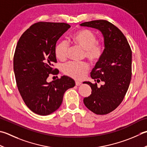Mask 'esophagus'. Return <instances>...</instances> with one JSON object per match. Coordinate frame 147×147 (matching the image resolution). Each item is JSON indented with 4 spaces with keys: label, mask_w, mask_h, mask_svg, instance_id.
Wrapping results in <instances>:
<instances>
[{
    "label": "esophagus",
    "mask_w": 147,
    "mask_h": 147,
    "mask_svg": "<svg viewBox=\"0 0 147 147\" xmlns=\"http://www.w3.org/2000/svg\"><path fill=\"white\" fill-rule=\"evenodd\" d=\"M75 83H76V86H79V85H81V82H78V81H76V82H75Z\"/></svg>",
    "instance_id": "esophagus-1"
}]
</instances>
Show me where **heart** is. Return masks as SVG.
I'll use <instances>...</instances> for the list:
<instances>
[{
    "label": "heart",
    "instance_id": "1",
    "mask_svg": "<svg viewBox=\"0 0 147 147\" xmlns=\"http://www.w3.org/2000/svg\"><path fill=\"white\" fill-rule=\"evenodd\" d=\"M71 41L74 45L84 50L85 56L92 62H96L103 54V45L97 42L96 36L88 29H83L76 32L71 37ZM68 42L62 40L57 43L55 48V54L57 59L64 60L67 55ZM89 67L86 62H69L64 64L62 71L66 75L76 80H81L85 77Z\"/></svg>",
    "mask_w": 147,
    "mask_h": 147
}]
</instances>
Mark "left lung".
<instances>
[{"label":"left lung","mask_w":147,"mask_h":147,"mask_svg":"<svg viewBox=\"0 0 147 147\" xmlns=\"http://www.w3.org/2000/svg\"><path fill=\"white\" fill-rule=\"evenodd\" d=\"M83 27H92L101 32L105 49L100 59L91 72L95 82H84L92 88L90 96L83 102L88 110L97 115H106L113 111L122 102L131 80L132 51L123 34L111 23L99 20L84 22Z\"/></svg>","instance_id":"obj_1"}]
</instances>
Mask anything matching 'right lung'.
Listing matches in <instances>:
<instances>
[{"mask_svg": "<svg viewBox=\"0 0 147 147\" xmlns=\"http://www.w3.org/2000/svg\"><path fill=\"white\" fill-rule=\"evenodd\" d=\"M71 26L65 23L38 22L28 28L18 40L13 58L16 85L25 105L39 115H48L61 105L74 80L63 76L48 82L50 74H57L53 63L57 41Z\"/></svg>", "mask_w": 147, "mask_h": 147, "instance_id": "obj_1", "label": "right lung"}]
</instances>
